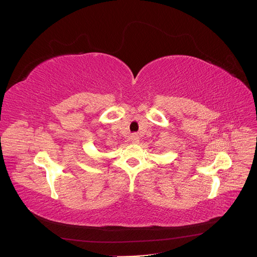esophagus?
I'll use <instances>...</instances> for the list:
<instances>
[{"mask_svg": "<svg viewBox=\"0 0 257 257\" xmlns=\"http://www.w3.org/2000/svg\"><path fill=\"white\" fill-rule=\"evenodd\" d=\"M130 142L132 144H138L139 143V136L138 134H132L130 137Z\"/></svg>", "mask_w": 257, "mask_h": 257, "instance_id": "1", "label": "esophagus"}]
</instances>
